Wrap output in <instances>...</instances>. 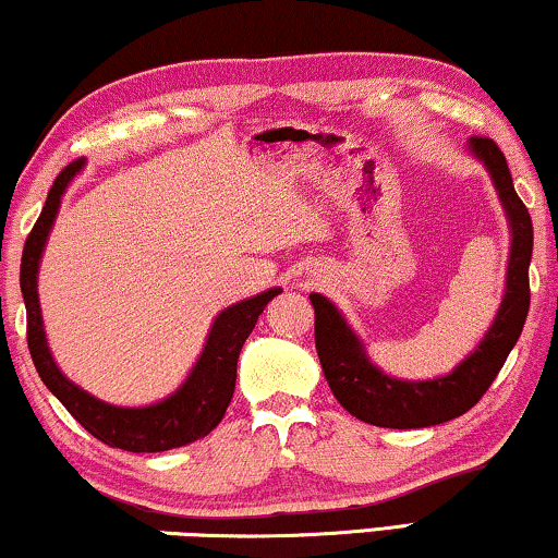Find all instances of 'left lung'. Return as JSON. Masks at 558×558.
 Here are the masks:
<instances>
[{
	"label": "left lung",
	"instance_id": "1",
	"mask_svg": "<svg viewBox=\"0 0 558 558\" xmlns=\"http://www.w3.org/2000/svg\"><path fill=\"white\" fill-rule=\"evenodd\" d=\"M470 155L490 174L510 226V256L506 294L477 348L447 376L429 380H403L388 376L365 353L342 312L323 294H310L315 307V345L323 373L335 399L365 424L386 429H422L462 416L498 376L506 357L521 338L531 304L529 266L533 254V226L529 208L513 187L508 162L493 140L472 136Z\"/></svg>",
	"mask_w": 558,
	"mask_h": 558
}]
</instances>
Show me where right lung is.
<instances>
[{
  "instance_id": "1",
  "label": "right lung",
  "mask_w": 558,
  "mask_h": 558,
  "mask_svg": "<svg viewBox=\"0 0 558 558\" xmlns=\"http://www.w3.org/2000/svg\"><path fill=\"white\" fill-rule=\"evenodd\" d=\"M81 170L83 159L68 165L58 174L40 218H37L33 233L27 235L25 251H22L20 287L27 310L29 355H33L35 368L40 373L43 384L50 388V393L71 411V416L83 429L101 439L104 445L126 449V452H167V449L185 447L190 441L203 439L220 424L228 403L233 399L235 365H239L243 342L254 330L266 304L281 294V289L271 287L220 312L213 319L208 340H205L203 353L195 361L193 371L187 373L178 391L165 396L162 401L147 403V407H113V403H106L83 391L81 386L63 376L50 353L48 338H45L40 296H37V271H40L45 243H48L52 223H56L63 193Z\"/></svg>"
}]
</instances>
